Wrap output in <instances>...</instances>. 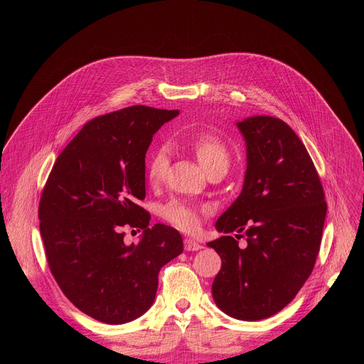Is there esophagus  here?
<instances>
[{
	"label": "esophagus",
	"instance_id": "obj_1",
	"mask_svg": "<svg viewBox=\"0 0 364 364\" xmlns=\"http://www.w3.org/2000/svg\"><path fill=\"white\" fill-rule=\"evenodd\" d=\"M183 247H185V250H188V252H196V250H200L202 249V246L197 243V241L191 240V238H185L183 240Z\"/></svg>",
	"mask_w": 364,
	"mask_h": 364
}]
</instances>
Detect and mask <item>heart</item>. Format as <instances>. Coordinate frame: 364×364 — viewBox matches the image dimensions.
<instances>
[{
    "mask_svg": "<svg viewBox=\"0 0 364 364\" xmlns=\"http://www.w3.org/2000/svg\"><path fill=\"white\" fill-rule=\"evenodd\" d=\"M181 142L188 147L199 161L206 173L217 168H226L230 162V151L226 142L213 134H190L181 135ZM168 168V153L165 149H158L151 153L147 164V179L150 185H158L164 181ZM161 215L168 223L185 232H194L200 226V215L197 209L182 200H171L164 205Z\"/></svg>",
    "mask_w": 364,
    "mask_h": 364,
    "instance_id": "1",
    "label": "heart"
}]
</instances>
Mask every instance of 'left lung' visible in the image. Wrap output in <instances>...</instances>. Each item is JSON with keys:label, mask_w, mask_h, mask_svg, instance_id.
<instances>
[{"label": "left lung", "mask_w": 364, "mask_h": 364, "mask_svg": "<svg viewBox=\"0 0 364 364\" xmlns=\"http://www.w3.org/2000/svg\"><path fill=\"white\" fill-rule=\"evenodd\" d=\"M237 126L247 168L243 191L215 223L225 235L208 243L222 258L213 297L230 317L261 321L290 304L311 274L326 202L314 164L287 123L257 115ZM241 236L248 241L243 250Z\"/></svg>", "instance_id": "8db88e82"}]
</instances>
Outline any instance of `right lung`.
<instances>
[{"instance_id": "obj_1", "label": "right lung", "mask_w": 364, "mask_h": 364, "mask_svg": "<svg viewBox=\"0 0 364 364\" xmlns=\"http://www.w3.org/2000/svg\"><path fill=\"white\" fill-rule=\"evenodd\" d=\"M179 111L130 106L83 126L54 162L39 202V228L51 274L63 294L95 321L121 325L155 301L162 266L181 255V234L149 228L146 153ZM143 229L138 245L122 228Z\"/></svg>"}]
</instances>
